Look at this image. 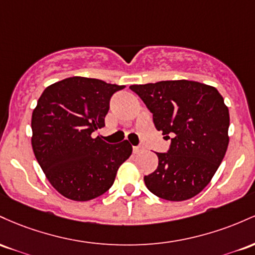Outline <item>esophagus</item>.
I'll return each mask as SVG.
<instances>
[{"label":"esophagus","instance_id":"1","mask_svg":"<svg viewBox=\"0 0 255 255\" xmlns=\"http://www.w3.org/2000/svg\"><path fill=\"white\" fill-rule=\"evenodd\" d=\"M132 150H133V153H135V154H138L139 151L143 150V147H139V145H137V147H132Z\"/></svg>","mask_w":255,"mask_h":255}]
</instances>
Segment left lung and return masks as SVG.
I'll list each match as a JSON object with an SVG mask.
<instances>
[{"label":"left lung","mask_w":255,"mask_h":255,"mask_svg":"<svg viewBox=\"0 0 255 255\" xmlns=\"http://www.w3.org/2000/svg\"><path fill=\"white\" fill-rule=\"evenodd\" d=\"M153 113L156 130L171 138L167 153H156L159 165L144 176L154 195L168 201L191 199L218 170L229 144L230 117L224 99L211 85L162 81L131 85Z\"/></svg>","instance_id":"1"}]
</instances>
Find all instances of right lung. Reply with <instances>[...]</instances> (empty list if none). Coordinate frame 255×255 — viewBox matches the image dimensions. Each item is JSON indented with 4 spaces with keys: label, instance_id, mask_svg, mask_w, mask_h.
I'll use <instances>...</instances> for the list:
<instances>
[{
    "label": "right lung",
    "instance_id": "obj_1",
    "mask_svg": "<svg viewBox=\"0 0 255 255\" xmlns=\"http://www.w3.org/2000/svg\"><path fill=\"white\" fill-rule=\"evenodd\" d=\"M124 85L70 77L44 89L32 112L33 153L62 196L89 201L112 187L120 165L132 153L128 141L110 144L91 133L105 127L110 100Z\"/></svg>",
    "mask_w": 255,
    "mask_h": 255
}]
</instances>
